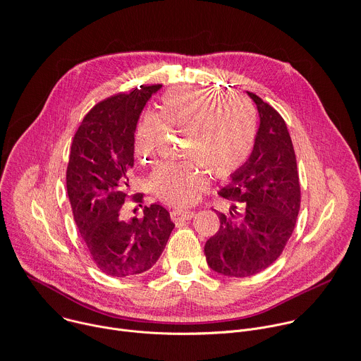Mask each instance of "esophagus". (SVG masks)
<instances>
[{"label": "esophagus", "instance_id": "obj_1", "mask_svg": "<svg viewBox=\"0 0 361 361\" xmlns=\"http://www.w3.org/2000/svg\"><path fill=\"white\" fill-rule=\"evenodd\" d=\"M195 216V212L192 210H182V209H175L171 212V218L172 221H190Z\"/></svg>", "mask_w": 361, "mask_h": 361}]
</instances>
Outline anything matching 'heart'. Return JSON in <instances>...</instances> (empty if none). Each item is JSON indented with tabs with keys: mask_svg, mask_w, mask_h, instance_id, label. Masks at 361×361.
<instances>
[{
	"mask_svg": "<svg viewBox=\"0 0 361 361\" xmlns=\"http://www.w3.org/2000/svg\"><path fill=\"white\" fill-rule=\"evenodd\" d=\"M166 129L186 133L182 155L188 159L161 165L152 175L158 196L172 204H189L206 186L204 169L214 176L236 173L249 159L256 140V112L238 95L218 90L175 87L162 98L158 114L143 118L136 132V155L148 164Z\"/></svg>",
	"mask_w": 361,
	"mask_h": 361,
	"instance_id": "1",
	"label": "heart"
}]
</instances>
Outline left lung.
I'll list each match as a JSON object with an SVG mask.
<instances>
[{
	"label": "left lung",
	"instance_id": "1",
	"mask_svg": "<svg viewBox=\"0 0 361 361\" xmlns=\"http://www.w3.org/2000/svg\"><path fill=\"white\" fill-rule=\"evenodd\" d=\"M260 118L253 151L219 195L233 200L204 245L209 267L231 277L253 276L281 255L300 210L296 155L281 115L253 92ZM238 203L236 204L235 202Z\"/></svg>",
	"mask_w": 361,
	"mask_h": 361
}]
</instances>
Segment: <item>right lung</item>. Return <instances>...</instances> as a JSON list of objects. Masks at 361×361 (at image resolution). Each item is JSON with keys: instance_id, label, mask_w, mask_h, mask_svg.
Segmentation results:
<instances>
[{"instance_id": "1", "label": "right lung", "mask_w": 361, "mask_h": 361, "mask_svg": "<svg viewBox=\"0 0 361 361\" xmlns=\"http://www.w3.org/2000/svg\"><path fill=\"white\" fill-rule=\"evenodd\" d=\"M162 85L142 87L97 104L72 140L66 192L74 219L101 271L114 277L149 270L161 257L175 225L169 212L154 203L143 218H123L139 115ZM142 202L143 193L132 195Z\"/></svg>"}]
</instances>
